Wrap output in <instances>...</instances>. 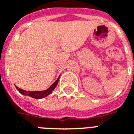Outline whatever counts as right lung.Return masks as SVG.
<instances>
[{"mask_svg": "<svg viewBox=\"0 0 134 134\" xmlns=\"http://www.w3.org/2000/svg\"><path fill=\"white\" fill-rule=\"evenodd\" d=\"M59 77H58V79L56 80L54 83H53L51 86H50L48 89L45 90H42V91H26L24 90H22L21 88H19L17 86H16V89L18 90L19 93L22 94V95H24V96H29L31 97V98H34L36 99H40L43 98H45L47 97V96H49V94L52 93V91L54 90V88L56 87V86L57 85V83L59 82Z\"/></svg>", "mask_w": 134, "mask_h": 134, "instance_id": "1", "label": "right lung"}]
</instances>
